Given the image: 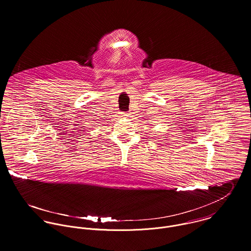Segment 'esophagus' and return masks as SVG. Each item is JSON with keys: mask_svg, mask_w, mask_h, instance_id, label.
<instances>
[{"mask_svg": "<svg viewBox=\"0 0 251 251\" xmlns=\"http://www.w3.org/2000/svg\"><path fill=\"white\" fill-rule=\"evenodd\" d=\"M128 115H129L128 113H122V116H123V117H128Z\"/></svg>", "mask_w": 251, "mask_h": 251, "instance_id": "esophagus-1", "label": "esophagus"}]
</instances>
